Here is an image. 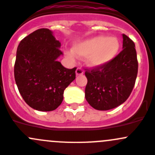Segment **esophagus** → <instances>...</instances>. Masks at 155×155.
<instances>
[{"label":"esophagus","mask_w":155,"mask_h":155,"mask_svg":"<svg viewBox=\"0 0 155 155\" xmlns=\"http://www.w3.org/2000/svg\"><path fill=\"white\" fill-rule=\"evenodd\" d=\"M84 74V71L82 70L81 68H78L76 69V75L77 76H79V75H82Z\"/></svg>","instance_id":"esophagus-1"}]
</instances>
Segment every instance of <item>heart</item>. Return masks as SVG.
I'll use <instances>...</instances> for the list:
<instances>
[{"label":"heart","instance_id":"heart-1","mask_svg":"<svg viewBox=\"0 0 155 155\" xmlns=\"http://www.w3.org/2000/svg\"><path fill=\"white\" fill-rule=\"evenodd\" d=\"M120 43L117 38L107 36H98L80 41L74 45L73 50L66 51V55L71 60H74L77 55L87 56V63L92 67H101L111 61L117 55Z\"/></svg>","mask_w":155,"mask_h":155}]
</instances>
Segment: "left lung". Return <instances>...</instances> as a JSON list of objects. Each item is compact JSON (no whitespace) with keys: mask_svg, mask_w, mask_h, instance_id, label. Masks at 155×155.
Listing matches in <instances>:
<instances>
[{"mask_svg":"<svg viewBox=\"0 0 155 155\" xmlns=\"http://www.w3.org/2000/svg\"><path fill=\"white\" fill-rule=\"evenodd\" d=\"M123 48L105 65L86 70L85 98L97 110L116 108L129 98L138 74V60L133 41L123 34Z\"/></svg>","mask_w":155,"mask_h":155,"instance_id":"1","label":"left lung"}]
</instances>
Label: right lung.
Masks as SVG:
<instances>
[{"instance_id": "obj_1", "label": "right lung", "mask_w": 155, "mask_h": 155, "mask_svg": "<svg viewBox=\"0 0 155 155\" xmlns=\"http://www.w3.org/2000/svg\"><path fill=\"white\" fill-rule=\"evenodd\" d=\"M61 42L48 29H39L22 39L17 47L14 78L25 102L39 111L61 105L65 88L75 79L77 68L68 69L58 58Z\"/></svg>"}]
</instances>
